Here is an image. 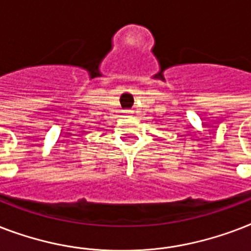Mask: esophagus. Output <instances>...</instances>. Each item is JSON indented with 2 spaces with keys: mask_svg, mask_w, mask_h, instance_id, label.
<instances>
[{
  "mask_svg": "<svg viewBox=\"0 0 251 251\" xmlns=\"http://www.w3.org/2000/svg\"><path fill=\"white\" fill-rule=\"evenodd\" d=\"M126 113H127V114H133V110H126Z\"/></svg>",
  "mask_w": 251,
  "mask_h": 251,
  "instance_id": "34e87169",
  "label": "esophagus"
}]
</instances>
